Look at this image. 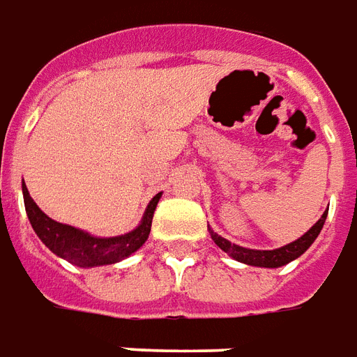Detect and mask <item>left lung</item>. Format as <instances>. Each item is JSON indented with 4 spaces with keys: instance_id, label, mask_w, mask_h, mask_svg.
I'll use <instances>...</instances> for the list:
<instances>
[{
    "instance_id": "obj_1",
    "label": "left lung",
    "mask_w": 357,
    "mask_h": 357,
    "mask_svg": "<svg viewBox=\"0 0 357 357\" xmlns=\"http://www.w3.org/2000/svg\"><path fill=\"white\" fill-rule=\"evenodd\" d=\"M327 212H324V215L314 223L308 231L297 238L295 242L287 245H282V248H276V250H250V248H242V245H236L229 242L223 236H219L218 232H213L210 227H208V231H210V236L215 244L223 250L225 253H229L232 259L240 261V263H245V265H252V266H265V268H278V266H284L287 263H291L293 259H297L301 257L303 253L312 245V242L318 238L319 231H321V227L326 223Z\"/></svg>"
}]
</instances>
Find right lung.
<instances>
[{
  "label": "right lung",
  "mask_w": 357,
  "mask_h": 357,
  "mask_svg": "<svg viewBox=\"0 0 357 357\" xmlns=\"http://www.w3.org/2000/svg\"><path fill=\"white\" fill-rule=\"evenodd\" d=\"M22 192L24 206H26V213L30 219L31 229L36 231L41 242L54 255L70 261L71 265L83 266V268L113 265V263L126 259L134 252H138L151 232L153 213H155L158 199L162 195V192H158L153 197L151 202L147 204L142 223L134 231L121 234V236H112V238H98V236H92L81 229L58 223V221L49 218L47 213L41 212V208L33 202L26 185H22Z\"/></svg>",
  "instance_id": "1"
}]
</instances>
